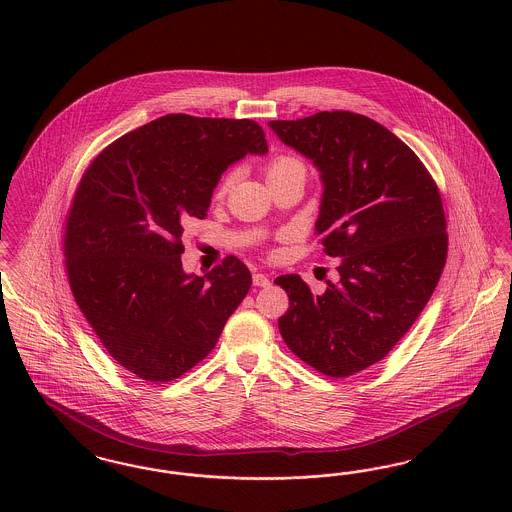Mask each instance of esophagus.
Wrapping results in <instances>:
<instances>
[{
    "label": "esophagus",
    "instance_id": "34e87169",
    "mask_svg": "<svg viewBox=\"0 0 512 512\" xmlns=\"http://www.w3.org/2000/svg\"><path fill=\"white\" fill-rule=\"evenodd\" d=\"M253 286H257V288H268V286H270V280H268L267 274L255 272V274H253Z\"/></svg>",
    "mask_w": 512,
    "mask_h": 512
}]
</instances>
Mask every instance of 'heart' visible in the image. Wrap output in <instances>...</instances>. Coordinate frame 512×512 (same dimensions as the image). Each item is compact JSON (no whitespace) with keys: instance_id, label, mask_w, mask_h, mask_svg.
<instances>
[{"instance_id":"b5f03b06","label":"heart","mask_w":512,"mask_h":512,"mask_svg":"<svg viewBox=\"0 0 512 512\" xmlns=\"http://www.w3.org/2000/svg\"><path fill=\"white\" fill-rule=\"evenodd\" d=\"M290 169H305L303 167V163L301 161H297L295 157H290V155H278V157H274L272 161H268L267 167H265V178L268 180H272L274 176H278V174H282V172L290 171ZM228 186H230V176H224L222 180L219 182V186H217V190H215V197H224L226 192H228Z\"/></svg>"}]
</instances>
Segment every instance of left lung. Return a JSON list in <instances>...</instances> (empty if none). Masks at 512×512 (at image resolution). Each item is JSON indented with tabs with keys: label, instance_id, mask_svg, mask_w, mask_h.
<instances>
[{
	"label": "left lung",
	"instance_id": "1",
	"mask_svg": "<svg viewBox=\"0 0 512 512\" xmlns=\"http://www.w3.org/2000/svg\"><path fill=\"white\" fill-rule=\"evenodd\" d=\"M270 128L322 172L318 242L340 259L338 280L320 295L297 274L274 280L290 297L278 330L303 363L347 378L390 353L438 286L447 261L438 184L411 147L365 115L320 111Z\"/></svg>",
	"mask_w": 512,
	"mask_h": 512
}]
</instances>
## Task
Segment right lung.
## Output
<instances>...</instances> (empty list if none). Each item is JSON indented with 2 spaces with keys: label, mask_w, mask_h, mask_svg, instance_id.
Instances as JSON below:
<instances>
[{
  "label": "right lung",
  "mask_w": 512,
  "mask_h": 512,
  "mask_svg": "<svg viewBox=\"0 0 512 512\" xmlns=\"http://www.w3.org/2000/svg\"><path fill=\"white\" fill-rule=\"evenodd\" d=\"M249 119L172 113L101 149L65 220V270L74 301L105 351L128 372L165 384L203 361L251 288L228 255L205 276L182 270V234L205 219L220 174L267 153Z\"/></svg>",
  "instance_id": "obj_1"
}]
</instances>
